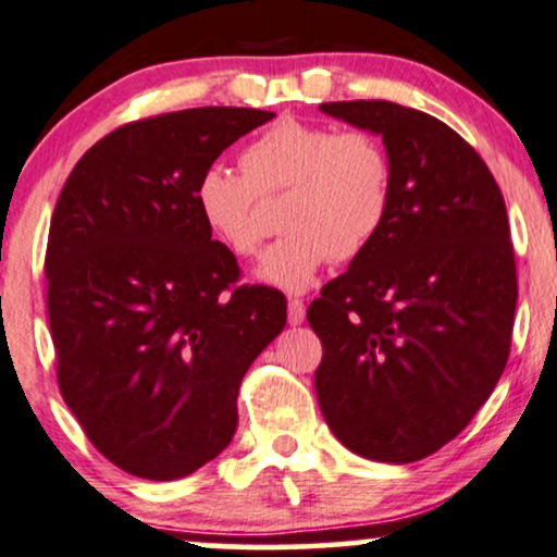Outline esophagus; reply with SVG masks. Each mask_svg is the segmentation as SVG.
I'll return each mask as SVG.
<instances>
[{
    "mask_svg": "<svg viewBox=\"0 0 557 557\" xmlns=\"http://www.w3.org/2000/svg\"><path fill=\"white\" fill-rule=\"evenodd\" d=\"M289 325H301L305 322V314H307V307L301 299H289Z\"/></svg>",
    "mask_w": 557,
    "mask_h": 557,
    "instance_id": "1",
    "label": "esophagus"
}]
</instances>
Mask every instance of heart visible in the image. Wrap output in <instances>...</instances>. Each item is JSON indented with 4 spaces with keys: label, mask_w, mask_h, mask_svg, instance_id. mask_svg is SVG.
I'll list each match as a JSON object with an SVG mask.
<instances>
[{
    "label": "heart",
    "mask_w": 557,
    "mask_h": 557,
    "mask_svg": "<svg viewBox=\"0 0 557 557\" xmlns=\"http://www.w3.org/2000/svg\"><path fill=\"white\" fill-rule=\"evenodd\" d=\"M243 173L211 164L194 185L206 230L232 256H256L265 237L260 198L284 194V235L265 250L256 276L281 292H305L327 260L367 252L395 201V168L374 134L281 119L239 154Z\"/></svg>",
    "instance_id": "obj_1"
}]
</instances>
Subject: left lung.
<instances>
[{"label": "left lung", "mask_w": 557, "mask_h": 557, "mask_svg": "<svg viewBox=\"0 0 557 557\" xmlns=\"http://www.w3.org/2000/svg\"><path fill=\"white\" fill-rule=\"evenodd\" d=\"M380 134L395 168L387 224L307 310L314 389L341 444L374 462L434 455L506 369L517 263L496 177L446 123L387 100L322 102Z\"/></svg>", "instance_id": "8db88e82"}]
</instances>
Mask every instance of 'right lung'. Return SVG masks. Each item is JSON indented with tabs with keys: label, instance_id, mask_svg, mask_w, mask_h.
Returning <instances> with one entry per match:
<instances>
[{
	"label": "right lung",
	"instance_id": "add662e5",
	"mask_svg": "<svg viewBox=\"0 0 557 557\" xmlns=\"http://www.w3.org/2000/svg\"><path fill=\"white\" fill-rule=\"evenodd\" d=\"M273 115L126 123L61 188L46 247L59 389L95 449L136 478H185L232 442L239 382L286 325V299L237 286V258L194 203L198 175Z\"/></svg>",
	"mask_w": 557,
	"mask_h": 557
}]
</instances>
